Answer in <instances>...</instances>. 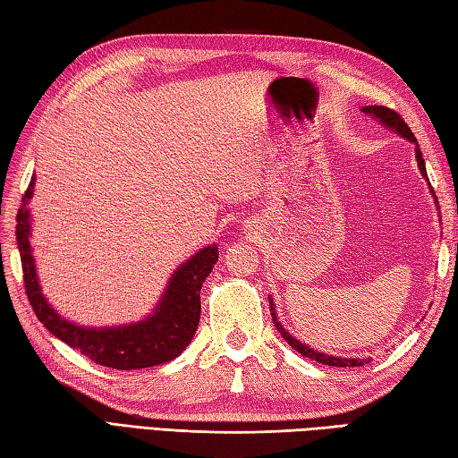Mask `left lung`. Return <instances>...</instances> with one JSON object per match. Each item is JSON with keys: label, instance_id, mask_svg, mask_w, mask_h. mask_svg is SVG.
I'll return each mask as SVG.
<instances>
[{"label": "left lung", "instance_id": "left-lung-1", "mask_svg": "<svg viewBox=\"0 0 458 458\" xmlns=\"http://www.w3.org/2000/svg\"><path fill=\"white\" fill-rule=\"evenodd\" d=\"M362 112H364V114H369V115H374V118H376L379 123H382V125H386L387 130H394L395 133H400L402 138H405L407 141H411V143L415 145V159H417V165H420V171H421L423 177L427 179L425 159H423V155H421L420 143H417L413 131L410 130V125H407V123L403 122L402 115L397 114V112H394V110H390V108H386V106H364ZM427 184H429V189H431V182H429V179H427ZM431 192L435 194V191H433V189H431ZM435 199H437V197H435ZM269 310H271V317H274V325L277 327V330L281 333V336H284V338L287 340V344H289L291 348H295L297 352H299V354H303L305 358H309V360H317V362H320V364L336 366V368H346V366H364V364H366V358H338V356H330V354L317 352V350H313L310 346L303 344V343H301V340H297L295 336H291V335L287 333V330L284 328V325L279 323V318H277V315H276L274 299H269Z\"/></svg>", "mask_w": 458, "mask_h": 458}]
</instances>
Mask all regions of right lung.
I'll list each match as a JSON object with an SVG mask.
<instances>
[{
    "instance_id": "add662e5",
    "label": "right lung",
    "mask_w": 458,
    "mask_h": 458,
    "mask_svg": "<svg viewBox=\"0 0 458 458\" xmlns=\"http://www.w3.org/2000/svg\"><path fill=\"white\" fill-rule=\"evenodd\" d=\"M35 177L25 191L17 212V248L21 254L25 291L37 318L48 333L76 348L96 364L115 369H140L169 362L189 346L200 320V287L218 261L216 244L202 248L171 276L167 289L149 317L122 327H81L61 317L41 293L35 258L31 254V216L29 199L33 197Z\"/></svg>"
}]
</instances>
